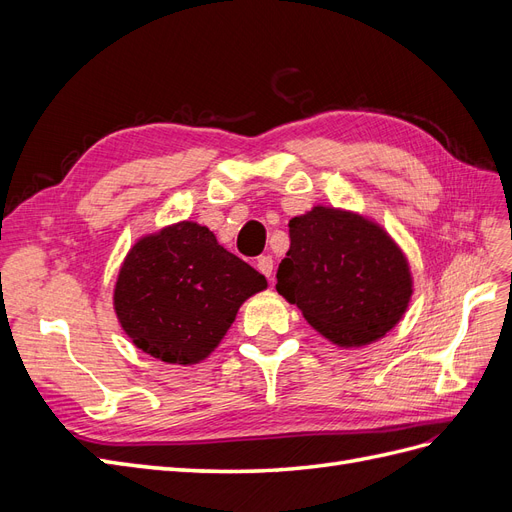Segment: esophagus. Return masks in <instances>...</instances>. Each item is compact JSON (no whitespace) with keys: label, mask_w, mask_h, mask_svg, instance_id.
I'll list each match as a JSON object with an SVG mask.
<instances>
[{"label":"esophagus","mask_w":512,"mask_h":512,"mask_svg":"<svg viewBox=\"0 0 512 512\" xmlns=\"http://www.w3.org/2000/svg\"><path fill=\"white\" fill-rule=\"evenodd\" d=\"M256 267H258V271H260L262 275L271 277V275H273V258H271V256H260V258L256 260Z\"/></svg>","instance_id":"34e87169"}]
</instances>
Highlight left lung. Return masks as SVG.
I'll return each mask as SVG.
<instances>
[{
    "instance_id": "left-lung-1",
    "label": "left lung",
    "mask_w": 512,
    "mask_h": 512,
    "mask_svg": "<svg viewBox=\"0 0 512 512\" xmlns=\"http://www.w3.org/2000/svg\"><path fill=\"white\" fill-rule=\"evenodd\" d=\"M288 226L290 250L275 288L320 335L361 348L404 318L412 299L410 265L380 224L316 205Z\"/></svg>"
}]
</instances>
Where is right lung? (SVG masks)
<instances>
[{"label":"right lung","instance_id":"add662e5","mask_svg":"<svg viewBox=\"0 0 512 512\" xmlns=\"http://www.w3.org/2000/svg\"><path fill=\"white\" fill-rule=\"evenodd\" d=\"M265 288V275L224 250L207 226L177 222L130 247L113 305L136 348L194 365L220 346L243 301Z\"/></svg>","mask_w":512,"mask_h":512}]
</instances>
